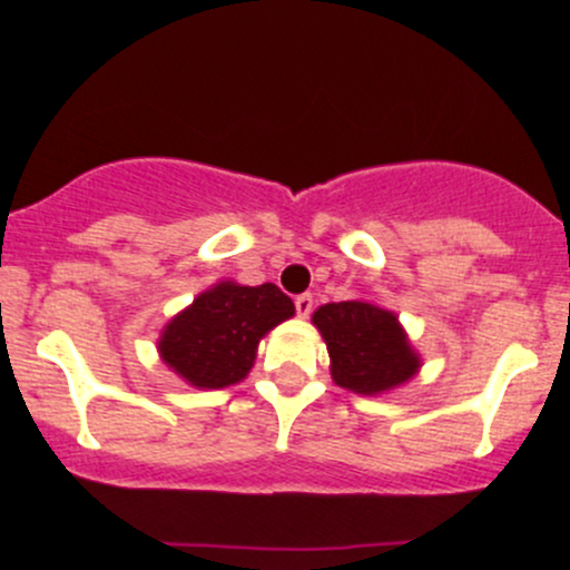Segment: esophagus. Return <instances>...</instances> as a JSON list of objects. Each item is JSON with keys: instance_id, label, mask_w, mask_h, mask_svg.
I'll return each mask as SVG.
<instances>
[{"instance_id": "34e87169", "label": "esophagus", "mask_w": 570, "mask_h": 570, "mask_svg": "<svg viewBox=\"0 0 570 570\" xmlns=\"http://www.w3.org/2000/svg\"><path fill=\"white\" fill-rule=\"evenodd\" d=\"M295 312L297 317H308V314L314 312V297L308 295V292H303V295L295 297Z\"/></svg>"}]
</instances>
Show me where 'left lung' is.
I'll list each match as a JSON object with an SVG mask.
<instances>
[{
  "label": "left lung",
  "instance_id": "1",
  "mask_svg": "<svg viewBox=\"0 0 570 570\" xmlns=\"http://www.w3.org/2000/svg\"><path fill=\"white\" fill-rule=\"evenodd\" d=\"M314 325L331 353V375L342 389L381 394L419 370L400 322L386 308L364 301L327 303L314 312Z\"/></svg>",
  "mask_w": 570,
  "mask_h": 570
}]
</instances>
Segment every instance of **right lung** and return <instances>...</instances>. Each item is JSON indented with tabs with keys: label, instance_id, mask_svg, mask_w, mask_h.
<instances>
[{
	"label": "right lung",
	"instance_id": "add662e5",
	"mask_svg": "<svg viewBox=\"0 0 570 570\" xmlns=\"http://www.w3.org/2000/svg\"><path fill=\"white\" fill-rule=\"evenodd\" d=\"M292 314L295 303L275 284L237 286L226 281L170 320L159 353L193 386H232L250 372L258 338Z\"/></svg>",
	"mask_w": 570,
	"mask_h": 570
}]
</instances>
